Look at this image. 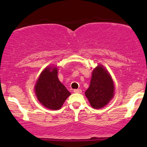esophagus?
Returning <instances> with one entry per match:
<instances>
[{"label": "esophagus", "mask_w": 147, "mask_h": 147, "mask_svg": "<svg viewBox=\"0 0 147 147\" xmlns=\"http://www.w3.org/2000/svg\"><path fill=\"white\" fill-rule=\"evenodd\" d=\"M82 90H81V89H75L74 90V92H75V93H82Z\"/></svg>", "instance_id": "esophagus-1"}]
</instances>
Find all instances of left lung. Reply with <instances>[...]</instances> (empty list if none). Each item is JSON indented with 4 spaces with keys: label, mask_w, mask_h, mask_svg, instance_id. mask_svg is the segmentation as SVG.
<instances>
[{
    "label": "left lung",
    "mask_w": 147,
    "mask_h": 147,
    "mask_svg": "<svg viewBox=\"0 0 147 147\" xmlns=\"http://www.w3.org/2000/svg\"><path fill=\"white\" fill-rule=\"evenodd\" d=\"M114 84L110 74L102 65H98L92 72L90 86L85 95L91 106L102 109L114 96Z\"/></svg>",
    "instance_id": "obj_1"
}]
</instances>
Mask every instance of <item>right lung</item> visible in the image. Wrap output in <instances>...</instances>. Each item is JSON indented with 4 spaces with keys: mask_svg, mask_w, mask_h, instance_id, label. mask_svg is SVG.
<instances>
[{
    "mask_svg": "<svg viewBox=\"0 0 147 147\" xmlns=\"http://www.w3.org/2000/svg\"><path fill=\"white\" fill-rule=\"evenodd\" d=\"M58 68L49 66L42 71L34 87L35 94L39 102L52 110L61 108L64 102L71 95L58 79Z\"/></svg>",
    "mask_w": 147,
    "mask_h": 147,
    "instance_id": "obj_1",
    "label": "right lung"
}]
</instances>
